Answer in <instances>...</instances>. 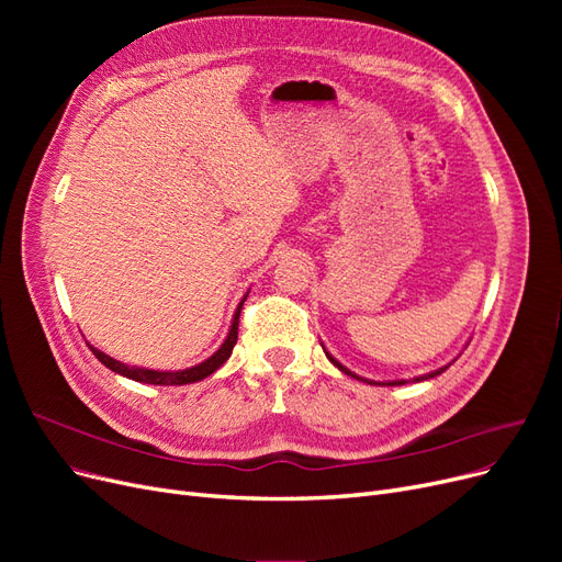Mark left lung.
Here are the masks:
<instances>
[{"mask_svg": "<svg viewBox=\"0 0 562 562\" xmlns=\"http://www.w3.org/2000/svg\"><path fill=\"white\" fill-rule=\"evenodd\" d=\"M326 353H328V351H326ZM328 359H330V361H333V363H335V366H337L339 370H342V372H347V375H351V378H356V380H361L359 375H353V372H349V370H347L345 366H339V363H337V361L333 359V356H330V353H328ZM446 368H448V366H446ZM446 368H438V370L429 372V375H424V378H417V382H419V380H429V378H436V375H440V372H443ZM363 382H366V380H363ZM370 384H375V382H370ZM389 384H391V386H394V384H405V380H401V382H384L382 386H389Z\"/></svg>", "mask_w": 562, "mask_h": 562, "instance_id": "1", "label": "left lung"}]
</instances>
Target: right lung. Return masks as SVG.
Listing matches in <instances>:
<instances>
[{
	"label": "right lung",
	"instance_id": "right-lung-1",
	"mask_svg": "<svg viewBox=\"0 0 562 562\" xmlns=\"http://www.w3.org/2000/svg\"><path fill=\"white\" fill-rule=\"evenodd\" d=\"M246 297H248V295H244V300H241V304H239V310H236V314H234L232 328H229V335H227V339L223 342V347H220V349L211 356V359H206V361L199 363V366H194V368L176 370V372L147 370V368H135V366H126V363H122V361H114V359H110L108 353L98 351V349H95V347H91V345H89V349L93 351L95 359H98L100 363H103L105 368H110V370L119 372V375H124V378H128V380H135V382L161 384V386H173V384H190V382H199V380H203V378H209L211 372H215L220 366H223V363L229 359V353H232V349H234V345H236V337H239V316H241V307H244Z\"/></svg>",
	"mask_w": 562,
	"mask_h": 562
}]
</instances>
